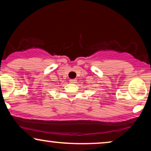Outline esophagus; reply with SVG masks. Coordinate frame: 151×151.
<instances>
[{"mask_svg": "<svg viewBox=\"0 0 151 151\" xmlns=\"http://www.w3.org/2000/svg\"><path fill=\"white\" fill-rule=\"evenodd\" d=\"M70 81L71 83H76V82H77V79H70Z\"/></svg>", "mask_w": 151, "mask_h": 151, "instance_id": "34e87169", "label": "esophagus"}]
</instances>
